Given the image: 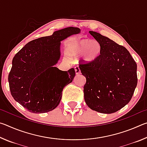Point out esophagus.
Here are the masks:
<instances>
[{"instance_id":"34e87169","label":"esophagus","mask_w":147,"mask_h":147,"mask_svg":"<svg viewBox=\"0 0 147 147\" xmlns=\"http://www.w3.org/2000/svg\"><path fill=\"white\" fill-rule=\"evenodd\" d=\"M74 71H75V73L76 74H79L81 73V71H80V67L78 66H76L74 67Z\"/></svg>"}]
</instances>
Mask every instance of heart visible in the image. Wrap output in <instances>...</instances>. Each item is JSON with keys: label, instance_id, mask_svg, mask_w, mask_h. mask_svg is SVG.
Listing matches in <instances>:
<instances>
[{"label": "heart", "instance_id": "obj_1", "mask_svg": "<svg viewBox=\"0 0 147 147\" xmlns=\"http://www.w3.org/2000/svg\"><path fill=\"white\" fill-rule=\"evenodd\" d=\"M68 53L72 56L83 54V58L87 62H93L97 59L101 53V47L97 41L82 39L69 45Z\"/></svg>", "mask_w": 147, "mask_h": 147}]
</instances>
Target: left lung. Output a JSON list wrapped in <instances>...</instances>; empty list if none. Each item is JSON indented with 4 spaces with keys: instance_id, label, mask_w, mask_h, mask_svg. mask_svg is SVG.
I'll return each mask as SVG.
<instances>
[{
    "instance_id": "1",
    "label": "left lung",
    "mask_w": 147,
    "mask_h": 147,
    "mask_svg": "<svg viewBox=\"0 0 147 147\" xmlns=\"http://www.w3.org/2000/svg\"><path fill=\"white\" fill-rule=\"evenodd\" d=\"M89 34L100 43L101 53L94 61L79 65L86 78L84 99L94 111L115 113L132 97L138 84L137 64L124 47L97 32Z\"/></svg>"
}]
</instances>
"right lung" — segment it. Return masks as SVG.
I'll use <instances>...</instances> for the list:
<instances>
[{"instance_id":"obj_1","label":"right lung","mask_w":147,"mask_h":147,"mask_svg":"<svg viewBox=\"0 0 147 147\" xmlns=\"http://www.w3.org/2000/svg\"><path fill=\"white\" fill-rule=\"evenodd\" d=\"M80 32L68 27L34 39L13 57L9 89L15 100L30 112H48L60 102L63 89L73 82L75 71H63L54 65L60 57V41Z\"/></svg>"}]
</instances>
